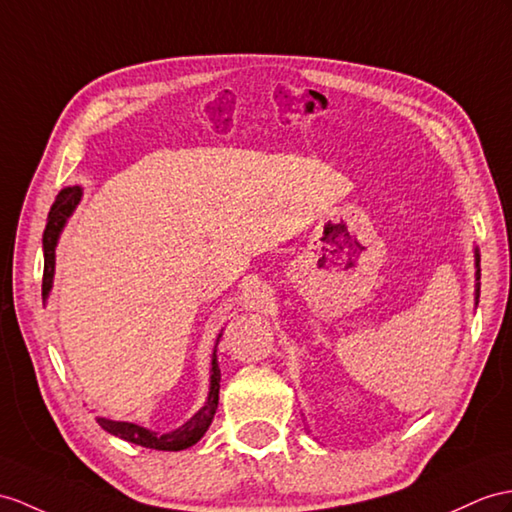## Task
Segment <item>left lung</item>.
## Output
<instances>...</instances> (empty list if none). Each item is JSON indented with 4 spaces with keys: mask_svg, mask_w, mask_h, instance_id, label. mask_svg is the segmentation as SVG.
Listing matches in <instances>:
<instances>
[{
    "mask_svg": "<svg viewBox=\"0 0 512 512\" xmlns=\"http://www.w3.org/2000/svg\"><path fill=\"white\" fill-rule=\"evenodd\" d=\"M478 299H480V254L476 249V304H478Z\"/></svg>",
    "mask_w": 512,
    "mask_h": 512,
    "instance_id": "obj_1",
    "label": "left lung"
}]
</instances>
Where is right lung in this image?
<instances>
[{
	"label": "right lung",
	"mask_w": 512,
	"mask_h": 512,
	"mask_svg": "<svg viewBox=\"0 0 512 512\" xmlns=\"http://www.w3.org/2000/svg\"><path fill=\"white\" fill-rule=\"evenodd\" d=\"M80 197H82L80 186H67V189H62L58 193L56 202L52 204V210H49V215H47V226H45V232H43V256H45V267H43V304H45V299L49 297V291H52V284H54L56 245H58V239H60V232H62V228H65L67 219L73 215V210H76V206L80 204ZM210 365H213V367H210L208 400L178 430L152 432V430H147L143 426H136V423L115 421V419H108V417H97V423L106 432L119 436V439L130 441V443L141 445V447H149V450H160V452H180V450H186V447H191L199 439H202L210 423H213L215 413H217L219 382H221L217 352H213V363H210Z\"/></svg>",
	"instance_id": "1"
}]
</instances>
